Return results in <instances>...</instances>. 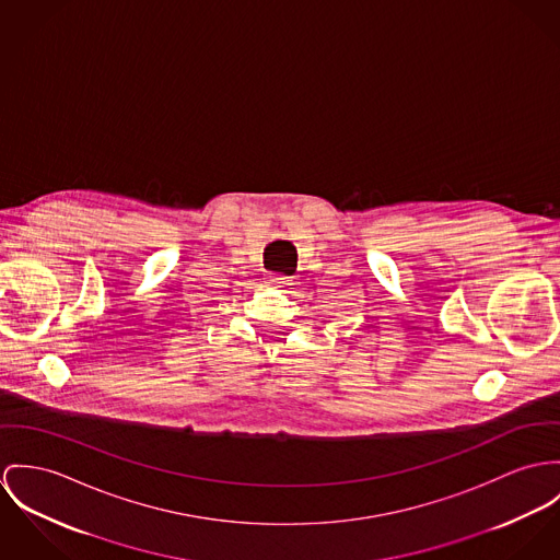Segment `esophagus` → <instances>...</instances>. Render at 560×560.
<instances>
[{
  "label": "esophagus",
  "instance_id": "esophagus-1",
  "mask_svg": "<svg viewBox=\"0 0 560 560\" xmlns=\"http://www.w3.org/2000/svg\"><path fill=\"white\" fill-rule=\"evenodd\" d=\"M268 281H270V285H272V288H281L283 292H290V290H294L292 285H296L294 277H285V275H277V277H270Z\"/></svg>",
  "mask_w": 560,
  "mask_h": 560
}]
</instances>
